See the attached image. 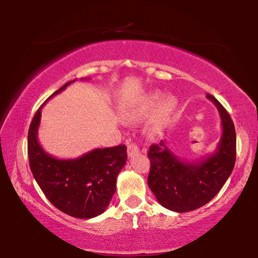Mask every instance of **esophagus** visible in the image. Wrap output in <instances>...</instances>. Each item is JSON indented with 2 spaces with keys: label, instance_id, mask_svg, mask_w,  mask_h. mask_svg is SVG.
I'll return each instance as SVG.
<instances>
[{
  "label": "esophagus",
  "instance_id": "obj_1",
  "mask_svg": "<svg viewBox=\"0 0 258 258\" xmlns=\"http://www.w3.org/2000/svg\"><path fill=\"white\" fill-rule=\"evenodd\" d=\"M139 147L135 145L134 142H132V141H127V155H128V157H133L134 155H137V154H139Z\"/></svg>",
  "mask_w": 258,
  "mask_h": 258
}]
</instances>
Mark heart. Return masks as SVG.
Returning <instances> with one entry per match:
<instances>
[{
    "mask_svg": "<svg viewBox=\"0 0 258 258\" xmlns=\"http://www.w3.org/2000/svg\"><path fill=\"white\" fill-rule=\"evenodd\" d=\"M161 100V94L158 92H154L148 94L145 99H142L137 106H135L132 110L126 117V119L128 121H135L139 120L142 117L149 115L158 106ZM177 101L175 98L168 97L166 98L163 102L160 103V106L157 109L154 118L151 120L150 126V132L151 134H156L158 131L163 127V125L168 120L174 110L176 109Z\"/></svg>",
    "mask_w": 258,
    "mask_h": 258,
    "instance_id": "b5f03b06",
    "label": "heart"
}]
</instances>
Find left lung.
<instances>
[{
	"label": "left lung",
	"instance_id": "1",
	"mask_svg": "<svg viewBox=\"0 0 258 258\" xmlns=\"http://www.w3.org/2000/svg\"><path fill=\"white\" fill-rule=\"evenodd\" d=\"M222 121V137L211 156L195 163H185L173 154L161 141L148 151L150 173L148 185L161 206L169 211L185 213L211 202L222 189L233 171L237 138L232 119L225 108L213 97Z\"/></svg>",
	"mask_w": 258,
	"mask_h": 258
}]
</instances>
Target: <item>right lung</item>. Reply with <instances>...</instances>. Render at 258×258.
<instances>
[{"instance_id": "right-lung-1", "label": "right lung", "mask_w": 258, "mask_h": 258, "mask_svg": "<svg viewBox=\"0 0 258 258\" xmlns=\"http://www.w3.org/2000/svg\"><path fill=\"white\" fill-rule=\"evenodd\" d=\"M75 81L66 83L50 98ZM44 104L35 113L28 131L30 171L45 197L59 211L77 218L98 216L106 211L115 194L117 175L127 159L126 146L94 149L75 159L54 158L37 140Z\"/></svg>"}]
</instances>
